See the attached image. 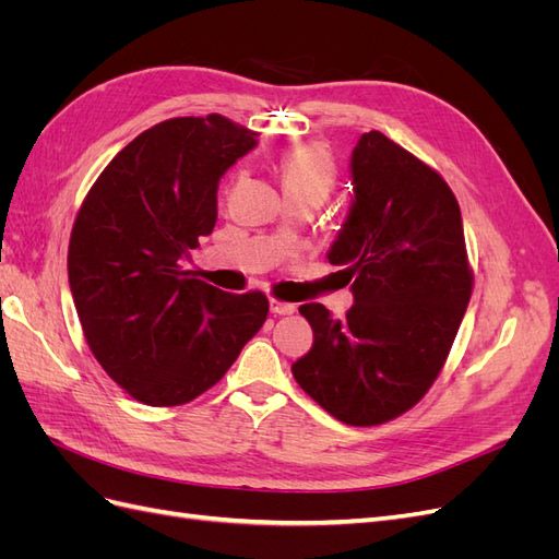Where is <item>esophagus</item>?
<instances>
[{
    "label": "esophagus",
    "mask_w": 559,
    "mask_h": 559,
    "mask_svg": "<svg viewBox=\"0 0 559 559\" xmlns=\"http://www.w3.org/2000/svg\"><path fill=\"white\" fill-rule=\"evenodd\" d=\"M270 312H273V314H294L296 306H294V302H286V300H280V298H270Z\"/></svg>",
    "instance_id": "34e87169"
}]
</instances>
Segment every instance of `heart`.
<instances>
[{
  "instance_id": "b5f03b06",
  "label": "heart",
  "mask_w": 559,
  "mask_h": 559,
  "mask_svg": "<svg viewBox=\"0 0 559 559\" xmlns=\"http://www.w3.org/2000/svg\"><path fill=\"white\" fill-rule=\"evenodd\" d=\"M286 198L312 195L324 200L335 183V165L329 151L319 144H302L286 151L280 160Z\"/></svg>"
}]
</instances>
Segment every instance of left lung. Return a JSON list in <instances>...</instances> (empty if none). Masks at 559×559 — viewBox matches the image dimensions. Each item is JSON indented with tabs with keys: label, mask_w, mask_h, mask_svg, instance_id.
Instances as JSON below:
<instances>
[{
	"label": "left lung",
	"mask_w": 559,
	"mask_h": 559,
	"mask_svg": "<svg viewBox=\"0 0 559 559\" xmlns=\"http://www.w3.org/2000/svg\"><path fill=\"white\" fill-rule=\"evenodd\" d=\"M349 175L354 198L329 261L345 267L354 306L341 319L321 302L298 308L314 343L292 373L335 419L373 427L429 392L473 275L460 205L429 165L370 130L352 151Z\"/></svg>",
	"instance_id": "obj_1"
}]
</instances>
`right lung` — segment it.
Masks as SVG:
<instances>
[{
  "instance_id": "right-lung-1",
  "label": "right lung",
  "mask_w": 559,
  "mask_h": 559,
  "mask_svg": "<svg viewBox=\"0 0 559 559\" xmlns=\"http://www.w3.org/2000/svg\"><path fill=\"white\" fill-rule=\"evenodd\" d=\"M257 138L222 114L170 118L118 151L76 214L67 273L83 335L146 405L207 392L267 317L261 292L226 294L181 270L216 224L218 179Z\"/></svg>"
}]
</instances>
